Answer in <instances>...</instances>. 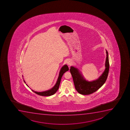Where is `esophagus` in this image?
<instances>
[{
  "mask_svg": "<svg viewBox=\"0 0 130 130\" xmlns=\"http://www.w3.org/2000/svg\"><path fill=\"white\" fill-rule=\"evenodd\" d=\"M67 63L69 66H70L72 64V61L70 60H68L67 61Z\"/></svg>",
  "mask_w": 130,
  "mask_h": 130,
  "instance_id": "1",
  "label": "esophagus"
}]
</instances>
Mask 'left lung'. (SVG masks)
Masks as SVG:
<instances>
[{"label": "left lung", "mask_w": 130, "mask_h": 130, "mask_svg": "<svg viewBox=\"0 0 130 130\" xmlns=\"http://www.w3.org/2000/svg\"><path fill=\"white\" fill-rule=\"evenodd\" d=\"M106 53L105 70L101 75L96 80L91 81L86 80L78 69L71 66L70 71L72 75L75 89L79 93L83 95H89L96 91L105 84L108 77L109 69L108 55L106 50Z\"/></svg>", "instance_id": "1"}]
</instances>
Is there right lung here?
Listing matches in <instances>:
<instances>
[{
  "mask_svg": "<svg viewBox=\"0 0 130 130\" xmlns=\"http://www.w3.org/2000/svg\"><path fill=\"white\" fill-rule=\"evenodd\" d=\"M69 70V67L67 66V65H64V66H63L60 69V71L59 72V76L58 77V80L57 81L56 84L52 88L49 89V90H47V91H41V92H37V91H34L33 90H32V91L34 92L35 93L37 94L38 95H40V96H50L51 95H53L54 94H55V93L56 92V91H58L59 88V85L60 84V80H61V79L63 75V74L65 72H66L67 71H68ZM24 81L25 83H26L25 82V80H24ZM26 85L27 86V84H26Z\"/></svg>",
  "mask_w": 130,
  "mask_h": 130,
  "instance_id": "add662e5",
  "label": "right lung"
}]
</instances>
